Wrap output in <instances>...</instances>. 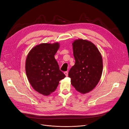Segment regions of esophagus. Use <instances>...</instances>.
Listing matches in <instances>:
<instances>
[{
  "mask_svg": "<svg viewBox=\"0 0 129 129\" xmlns=\"http://www.w3.org/2000/svg\"><path fill=\"white\" fill-rule=\"evenodd\" d=\"M64 75H66V77H67L68 76V71H66V72H64Z\"/></svg>",
  "mask_w": 129,
  "mask_h": 129,
  "instance_id": "34e87169",
  "label": "esophagus"
}]
</instances>
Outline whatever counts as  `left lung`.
I'll list each match as a JSON object with an SVG mask.
<instances>
[{
    "mask_svg": "<svg viewBox=\"0 0 129 129\" xmlns=\"http://www.w3.org/2000/svg\"><path fill=\"white\" fill-rule=\"evenodd\" d=\"M75 64L69 72L71 83L82 94L92 90L101 79L103 70L101 54L92 42L82 39L72 42Z\"/></svg>",
    "mask_w": 129,
    "mask_h": 129,
    "instance_id": "1",
    "label": "left lung"
}]
</instances>
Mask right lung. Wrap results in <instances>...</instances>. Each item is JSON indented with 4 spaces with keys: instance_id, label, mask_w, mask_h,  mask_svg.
<instances>
[{
    "instance_id": "right-lung-1",
    "label": "right lung",
    "mask_w": 129,
    "mask_h": 129,
    "mask_svg": "<svg viewBox=\"0 0 129 129\" xmlns=\"http://www.w3.org/2000/svg\"><path fill=\"white\" fill-rule=\"evenodd\" d=\"M59 47V42L42 43L27 55L25 69L28 81L35 90L44 95L53 92L60 80L66 77L54 58Z\"/></svg>"
}]
</instances>
